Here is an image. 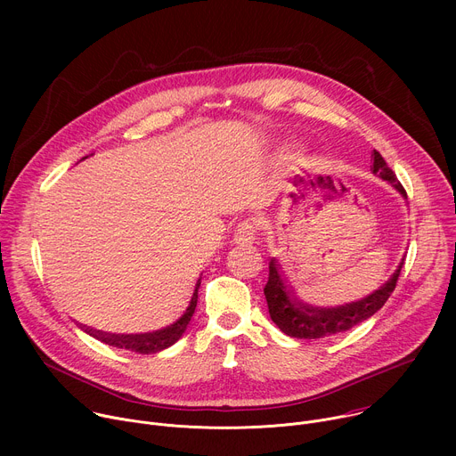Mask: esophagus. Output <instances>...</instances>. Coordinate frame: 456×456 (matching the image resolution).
I'll list each match as a JSON object with an SVG mask.
<instances>
[{
  "label": "esophagus",
  "instance_id": "34e87169",
  "mask_svg": "<svg viewBox=\"0 0 456 456\" xmlns=\"http://www.w3.org/2000/svg\"><path fill=\"white\" fill-rule=\"evenodd\" d=\"M257 238V222L254 218H247L238 224L234 229V241L236 243H252Z\"/></svg>",
  "mask_w": 456,
  "mask_h": 456
}]
</instances>
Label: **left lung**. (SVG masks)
Here are the masks:
<instances>
[{
    "label": "left lung",
    "instance_id": "obj_1",
    "mask_svg": "<svg viewBox=\"0 0 456 456\" xmlns=\"http://www.w3.org/2000/svg\"><path fill=\"white\" fill-rule=\"evenodd\" d=\"M371 157H373L371 171L375 175H379L382 180H387L389 183H394L406 197V189L397 180L395 173L387 167V164L380 157V153L373 150ZM403 265H404V262L399 265L395 274L387 280V283H384L371 296H368L357 303H350V305H345L339 308H314V306H306V305L296 301L294 297H290V292L283 285V280L278 273L276 259H271L269 280L264 289L271 319L278 324V329L281 332H285L290 338H297V339H319V338L346 332L352 327H355V324L362 322L364 319L371 317L377 310L382 308V305L387 301V297L392 296V292L397 287V280L401 276Z\"/></svg>",
    "mask_w": 456,
    "mask_h": 456
}]
</instances>
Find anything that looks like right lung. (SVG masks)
I'll return each mask as SVG.
<instances>
[{"instance_id":"right-lung-1","label":"right lung","mask_w":456,"mask_h":456,"mask_svg":"<svg viewBox=\"0 0 456 456\" xmlns=\"http://www.w3.org/2000/svg\"><path fill=\"white\" fill-rule=\"evenodd\" d=\"M199 287H200V280L197 281V287H194L191 303L185 310V314L175 322L171 327L153 332V334H141V336H115V334H102V332H94V330H86L90 336L97 338L99 341L115 346V348H122L127 352H135V354H157L167 346H171L173 343H176L180 339V336L183 334V330L187 329V324L194 314V308H197V299H199Z\"/></svg>"}]
</instances>
